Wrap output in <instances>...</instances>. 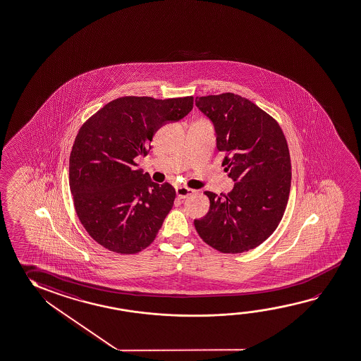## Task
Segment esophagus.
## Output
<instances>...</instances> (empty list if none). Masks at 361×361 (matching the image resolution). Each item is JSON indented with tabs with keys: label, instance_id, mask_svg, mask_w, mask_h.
Masks as SVG:
<instances>
[{
	"label": "esophagus",
	"instance_id": "34e87169",
	"mask_svg": "<svg viewBox=\"0 0 361 361\" xmlns=\"http://www.w3.org/2000/svg\"><path fill=\"white\" fill-rule=\"evenodd\" d=\"M176 192H177L178 197L183 200V198H187V197H189V195H193L195 190H193V189L187 188V187H177Z\"/></svg>",
	"mask_w": 361,
	"mask_h": 361
}]
</instances>
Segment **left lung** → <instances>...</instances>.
Here are the masks:
<instances>
[{"instance_id": "8db88e82", "label": "left lung", "mask_w": 361, "mask_h": 361, "mask_svg": "<svg viewBox=\"0 0 361 361\" xmlns=\"http://www.w3.org/2000/svg\"><path fill=\"white\" fill-rule=\"evenodd\" d=\"M217 134L224 172L235 182L228 195L204 192L209 211L195 227L207 245L222 253L259 246L275 232L291 188V159L279 123L233 92L195 97Z\"/></svg>"}]
</instances>
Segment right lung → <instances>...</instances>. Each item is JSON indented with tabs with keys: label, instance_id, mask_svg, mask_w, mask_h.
<instances>
[{
	"label": "right lung",
	"instance_id": "1",
	"mask_svg": "<svg viewBox=\"0 0 361 361\" xmlns=\"http://www.w3.org/2000/svg\"><path fill=\"white\" fill-rule=\"evenodd\" d=\"M192 108L193 97H118L81 126L70 153V190L81 224L100 246L132 255L154 240L176 189L152 182L135 158L148 154L163 124Z\"/></svg>",
	"mask_w": 361,
	"mask_h": 361
}]
</instances>
